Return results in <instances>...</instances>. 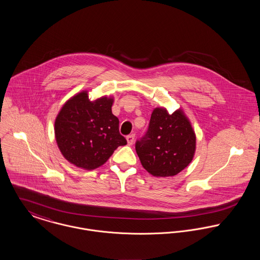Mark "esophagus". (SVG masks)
Listing matches in <instances>:
<instances>
[{
    "label": "esophagus",
    "instance_id": "1",
    "mask_svg": "<svg viewBox=\"0 0 260 260\" xmlns=\"http://www.w3.org/2000/svg\"><path fill=\"white\" fill-rule=\"evenodd\" d=\"M126 140H127L128 145H132V144L135 142V135H134V134H133V135H128V136L126 137Z\"/></svg>",
    "mask_w": 260,
    "mask_h": 260
}]
</instances>
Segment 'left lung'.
<instances>
[{
    "instance_id": "obj_1",
    "label": "left lung",
    "mask_w": 260,
    "mask_h": 260,
    "mask_svg": "<svg viewBox=\"0 0 260 260\" xmlns=\"http://www.w3.org/2000/svg\"><path fill=\"white\" fill-rule=\"evenodd\" d=\"M196 136L182 111L169 115L156 108L145 135L136 142L143 168L156 177L174 176L193 159Z\"/></svg>"
}]
</instances>
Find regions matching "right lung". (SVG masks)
I'll return each mask as SVG.
<instances>
[{"label": "right lung", "mask_w": 260, "mask_h": 260, "mask_svg": "<svg viewBox=\"0 0 260 260\" xmlns=\"http://www.w3.org/2000/svg\"><path fill=\"white\" fill-rule=\"evenodd\" d=\"M113 99L89 100L81 92L67 101L55 120V139L62 155L84 169L100 167L114 151L125 145L119 119L112 113Z\"/></svg>", "instance_id": "1"}]
</instances>
